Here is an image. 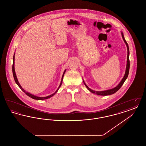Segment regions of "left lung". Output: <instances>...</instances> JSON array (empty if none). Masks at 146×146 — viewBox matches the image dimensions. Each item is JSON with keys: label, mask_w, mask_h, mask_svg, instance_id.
Instances as JSON below:
<instances>
[{"label": "left lung", "mask_w": 146, "mask_h": 146, "mask_svg": "<svg viewBox=\"0 0 146 146\" xmlns=\"http://www.w3.org/2000/svg\"><path fill=\"white\" fill-rule=\"evenodd\" d=\"M121 35H122V37L123 39L124 40V41L125 42L127 48V64H126V71H125V75L123 77V79L121 80V81L120 82V83L118 84V86H117L115 88L111 89V90H108L104 91H95L92 90L90 89L86 84L84 83L85 84V85L86 86V87L88 88V89L92 93L94 94H96L98 95H102V96H107V95H110L111 94H113L114 93H115L118 90H119V89L121 87V86L123 85V84L125 82L126 79H127L128 75H129V69H130V61H129V46H128V44L127 43L126 41L125 40L124 35L123 34V33H121Z\"/></svg>", "instance_id": "obj_1"}]
</instances>
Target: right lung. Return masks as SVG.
Returning <instances> with one entry per match:
<instances>
[{
	"label": "right lung",
	"mask_w": 146,
	"mask_h": 146,
	"mask_svg": "<svg viewBox=\"0 0 146 146\" xmlns=\"http://www.w3.org/2000/svg\"><path fill=\"white\" fill-rule=\"evenodd\" d=\"M14 61H15V54H14V57H13V76H14V80H15V82H16V83L17 84V85L20 87V88L23 91L27 96H28L29 97H31V98H33V99H35V100H45V99H47V98H49L50 97H52V96H54L55 94L57 92V91H58V89L55 92V93H54L53 94H52V95H50V96H46V97H37V96H35V95H32V94H29V93H28L27 92H26V91H25V90L23 89H22V88L21 87V85H20V84H19V82H18V80H17V77H16V73H15V68H14ZM65 72H66V70H64V73H63V74L62 77V80H61V83H60V86H59V87H58V88L61 86V84L62 83V80H63V76H64V73H65Z\"/></svg>",
	"instance_id": "add662e5"
}]
</instances>
